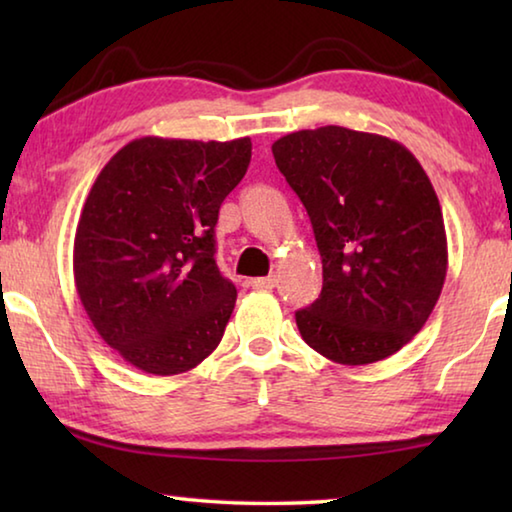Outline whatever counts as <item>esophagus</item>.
<instances>
[{"label": "esophagus", "mask_w": 512, "mask_h": 512, "mask_svg": "<svg viewBox=\"0 0 512 512\" xmlns=\"http://www.w3.org/2000/svg\"><path fill=\"white\" fill-rule=\"evenodd\" d=\"M275 284H277V277L275 275L255 277V280H250V287H253V289H273Z\"/></svg>", "instance_id": "esophagus-1"}]
</instances>
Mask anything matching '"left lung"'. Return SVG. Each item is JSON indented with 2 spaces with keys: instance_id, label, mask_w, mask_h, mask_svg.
<instances>
[{
  "instance_id": "8db88e82",
  "label": "left lung",
  "mask_w": 512,
  "mask_h": 512,
  "mask_svg": "<svg viewBox=\"0 0 512 512\" xmlns=\"http://www.w3.org/2000/svg\"><path fill=\"white\" fill-rule=\"evenodd\" d=\"M273 158L323 259V291L296 311L302 339L343 366L391 357L427 323L447 275L429 176L400 142L343 126L284 135Z\"/></svg>"
}]
</instances>
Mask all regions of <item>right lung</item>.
<instances>
[{"label":"right lung","instance_id":"1","mask_svg":"<svg viewBox=\"0 0 512 512\" xmlns=\"http://www.w3.org/2000/svg\"><path fill=\"white\" fill-rule=\"evenodd\" d=\"M250 153V137H140L94 180L74 237L76 291L101 339L137 370L180 375L221 343L237 289L216 266L214 228Z\"/></svg>","mask_w":512,"mask_h":512}]
</instances>
